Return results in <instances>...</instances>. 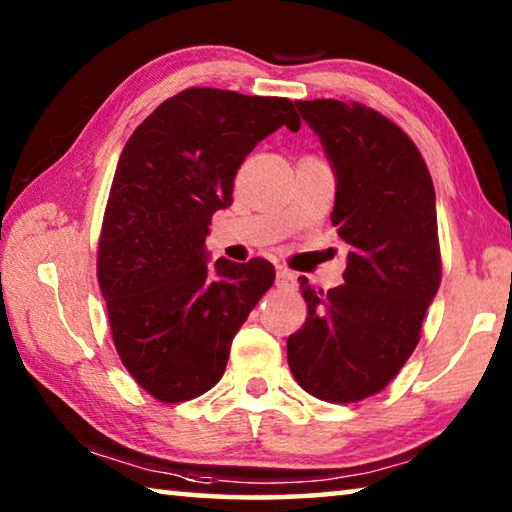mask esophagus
Returning <instances> with one entry per match:
<instances>
[{
    "instance_id": "1",
    "label": "esophagus",
    "mask_w": 512,
    "mask_h": 512,
    "mask_svg": "<svg viewBox=\"0 0 512 512\" xmlns=\"http://www.w3.org/2000/svg\"><path fill=\"white\" fill-rule=\"evenodd\" d=\"M296 284V275L287 268H277V287H293Z\"/></svg>"
}]
</instances>
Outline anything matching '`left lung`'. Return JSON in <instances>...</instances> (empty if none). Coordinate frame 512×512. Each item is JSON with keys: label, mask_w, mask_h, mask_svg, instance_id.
Listing matches in <instances>:
<instances>
[{"label": "left lung", "mask_w": 512, "mask_h": 512, "mask_svg": "<svg viewBox=\"0 0 512 512\" xmlns=\"http://www.w3.org/2000/svg\"><path fill=\"white\" fill-rule=\"evenodd\" d=\"M336 173L332 225L350 246L343 284L300 277L307 320L289 368L318 400L350 404L391 384L420 341L440 287L436 192L418 146L363 103L296 101Z\"/></svg>", "instance_id": "obj_1"}]
</instances>
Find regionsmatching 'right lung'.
<instances>
[{"label":"right lung","mask_w":512,"mask_h":512,"mask_svg":"<svg viewBox=\"0 0 512 512\" xmlns=\"http://www.w3.org/2000/svg\"><path fill=\"white\" fill-rule=\"evenodd\" d=\"M280 126L300 128L289 99L189 88L160 103L119 155L97 277L119 359L155 400L210 391L273 287L271 262L212 264L205 237L212 214L232 205L241 162Z\"/></svg>","instance_id":"add662e5"}]
</instances>
